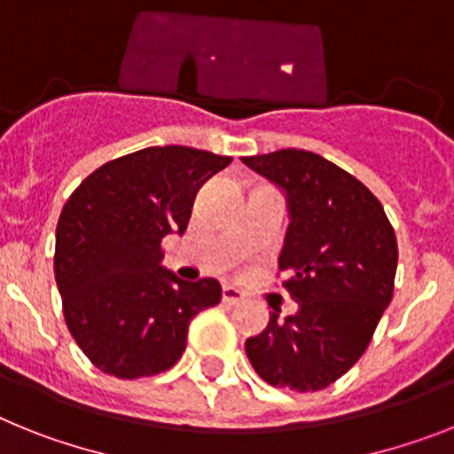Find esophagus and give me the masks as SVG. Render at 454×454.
Returning a JSON list of instances; mask_svg holds the SVG:
<instances>
[{
	"instance_id": "obj_1",
	"label": "esophagus",
	"mask_w": 454,
	"mask_h": 454,
	"mask_svg": "<svg viewBox=\"0 0 454 454\" xmlns=\"http://www.w3.org/2000/svg\"><path fill=\"white\" fill-rule=\"evenodd\" d=\"M242 300H245V293L238 291L235 286H223V304L235 307V304H239Z\"/></svg>"
}]
</instances>
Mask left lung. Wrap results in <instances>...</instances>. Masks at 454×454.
<instances>
[{
	"instance_id": "obj_1",
	"label": "left lung",
	"mask_w": 454,
	"mask_h": 454,
	"mask_svg": "<svg viewBox=\"0 0 454 454\" xmlns=\"http://www.w3.org/2000/svg\"><path fill=\"white\" fill-rule=\"evenodd\" d=\"M288 193L291 226L279 256L284 286L300 311L247 339L265 383L316 392L363 357L390 304L397 238L379 198L363 182L307 150L242 156Z\"/></svg>"
}]
</instances>
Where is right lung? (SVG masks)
Returning a JSON list of instances; mask_svg holds the SVG:
<instances>
[{"instance_id": "add662e5", "label": "right lung", "mask_w": 454, "mask_h": 454, "mask_svg": "<svg viewBox=\"0 0 454 454\" xmlns=\"http://www.w3.org/2000/svg\"><path fill=\"white\" fill-rule=\"evenodd\" d=\"M231 163L184 145L147 147L98 166L57 221L55 281L68 333L117 379L173 367L189 323L221 302L216 279L182 281L159 265L161 242L184 233L196 192Z\"/></svg>"}]
</instances>
